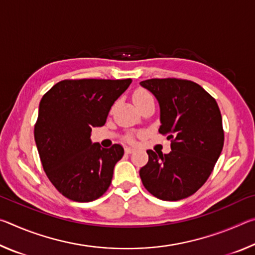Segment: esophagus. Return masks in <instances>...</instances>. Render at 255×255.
I'll return each mask as SVG.
<instances>
[{
	"mask_svg": "<svg viewBox=\"0 0 255 255\" xmlns=\"http://www.w3.org/2000/svg\"><path fill=\"white\" fill-rule=\"evenodd\" d=\"M133 152H135V148H132V147H126V148H125V153H126V154H131Z\"/></svg>",
	"mask_w": 255,
	"mask_h": 255,
	"instance_id": "1",
	"label": "esophagus"
}]
</instances>
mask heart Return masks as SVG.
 Returning <instances> with one entry per match:
<instances>
[{
  "mask_svg": "<svg viewBox=\"0 0 255 255\" xmlns=\"http://www.w3.org/2000/svg\"><path fill=\"white\" fill-rule=\"evenodd\" d=\"M132 99H133V102L137 105V103H140L143 101L149 100V99H153V97L152 94H150L148 91H146V90L138 89L137 91H135V93H133Z\"/></svg>",
  "mask_w": 255,
  "mask_h": 255,
  "instance_id": "1",
  "label": "heart"
}]
</instances>
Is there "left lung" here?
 I'll return each mask as SVG.
<instances>
[{"mask_svg": "<svg viewBox=\"0 0 255 255\" xmlns=\"http://www.w3.org/2000/svg\"><path fill=\"white\" fill-rule=\"evenodd\" d=\"M140 85L159 105L158 131L172 139L171 152L147 150L139 170L144 187L161 200L184 199L202 187L224 146L222 115L215 99L195 82L152 79Z\"/></svg>", "mask_w": 255, "mask_h": 255, "instance_id": "1", "label": "left lung"}]
</instances>
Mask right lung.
Segmentation results:
<instances>
[{
	"label": "right lung",
	"mask_w": 255,
	"mask_h": 255,
	"mask_svg": "<svg viewBox=\"0 0 255 255\" xmlns=\"http://www.w3.org/2000/svg\"><path fill=\"white\" fill-rule=\"evenodd\" d=\"M130 83V79L65 80L42 97L34 140L47 176L68 199L93 201L109 188L124 148L92 143L91 131L106 124L112 105Z\"/></svg>",
	"instance_id": "add662e5"
}]
</instances>
